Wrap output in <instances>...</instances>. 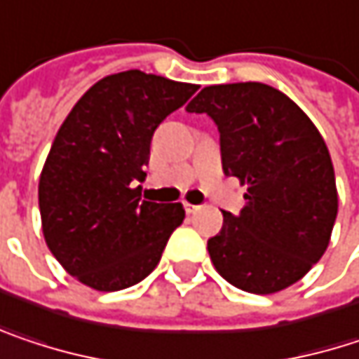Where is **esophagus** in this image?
<instances>
[{"instance_id": "esophagus-1", "label": "esophagus", "mask_w": 359, "mask_h": 359, "mask_svg": "<svg viewBox=\"0 0 359 359\" xmlns=\"http://www.w3.org/2000/svg\"><path fill=\"white\" fill-rule=\"evenodd\" d=\"M201 210V205H193V203H184V212L187 213H195Z\"/></svg>"}]
</instances>
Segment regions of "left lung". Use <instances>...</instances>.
<instances>
[{"label":"left lung","mask_w":359,"mask_h":359,"mask_svg":"<svg viewBox=\"0 0 359 359\" xmlns=\"http://www.w3.org/2000/svg\"><path fill=\"white\" fill-rule=\"evenodd\" d=\"M189 113H205L219 131L226 177L248 184L241 213H224L208 241L213 267L250 294L296 283L325 255L337 217L329 149L302 109L267 83L203 88Z\"/></svg>","instance_id":"8db88e82"}]
</instances>
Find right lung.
Masks as SVG:
<instances>
[{"label": "right lung", "instance_id": "right-lung-1", "mask_svg": "<svg viewBox=\"0 0 359 359\" xmlns=\"http://www.w3.org/2000/svg\"><path fill=\"white\" fill-rule=\"evenodd\" d=\"M197 92L195 83L129 69L102 78L57 131L41 182L43 234L69 276L116 292L160 263L180 203L142 201L140 187L158 125Z\"/></svg>", "mask_w": 359, "mask_h": 359}]
</instances>
